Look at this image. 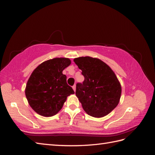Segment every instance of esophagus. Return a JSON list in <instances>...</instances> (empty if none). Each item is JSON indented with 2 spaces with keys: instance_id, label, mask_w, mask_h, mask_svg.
I'll list each match as a JSON object with an SVG mask.
<instances>
[{
  "instance_id": "obj_1",
  "label": "esophagus",
  "mask_w": 155,
  "mask_h": 155,
  "mask_svg": "<svg viewBox=\"0 0 155 155\" xmlns=\"http://www.w3.org/2000/svg\"><path fill=\"white\" fill-rule=\"evenodd\" d=\"M72 88H73V90L74 91V92H76V85H74L72 87Z\"/></svg>"
}]
</instances>
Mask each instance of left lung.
I'll return each mask as SVG.
<instances>
[{
  "label": "left lung",
  "mask_w": 155,
  "mask_h": 155,
  "mask_svg": "<svg viewBox=\"0 0 155 155\" xmlns=\"http://www.w3.org/2000/svg\"><path fill=\"white\" fill-rule=\"evenodd\" d=\"M85 78L76 84V95L87 113L95 118L104 117L118 105L121 88L112 69L101 60L88 57L74 59Z\"/></svg>",
  "instance_id": "1"
}]
</instances>
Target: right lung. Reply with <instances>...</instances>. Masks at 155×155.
I'll use <instances>...</instances> for the list:
<instances>
[{
	"mask_svg": "<svg viewBox=\"0 0 155 155\" xmlns=\"http://www.w3.org/2000/svg\"><path fill=\"white\" fill-rule=\"evenodd\" d=\"M71 63L68 58H54L42 63L27 82L25 94L30 107L45 117L55 115L67 96L74 94L63 70Z\"/></svg>",
	"mask_w": 155,
	"mask_h": 155,
	"instance_id": "add662e5",
	"label": "right lung"
}]
</instances>
